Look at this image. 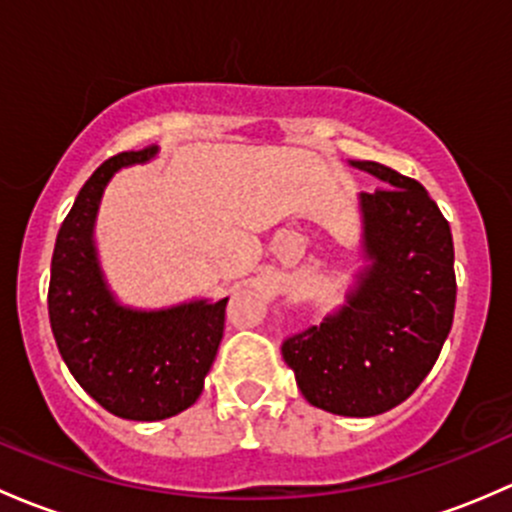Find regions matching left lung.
Wrapping results in <instances>:
<instances>
[{"instance_id": "1", "label": "left lung", "mask_w": 512, "mask_h": 512, "mask_svg": "<svg viewBox=\"0 0 512 512\" xmlns=\"http://www.w3.org/2000/svg\"><path fill=\"white\" fill-rule=\"evenodd\" d=\"M350 165L384 182L360 194L367 266L345 305L288 337L281 352L313 407L377 416L412 397L451 333L453 239L449 221L416 179L370 160Z\"/></svg>"}]
</instances>
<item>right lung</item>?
I'll list each match as a JSON object with an SVG mask.
<instances>
[{
  "label": "right lung",
  "instance_id": "1",
  "mask_svg": "<svg viewBox=\"0 0 512 512\" xmlns=\"http://www.w3.org/2000/svg\"><path fill=\"white\" fill-rule=\"evenodd\" d=\"M155 152H120L88 177L51 258L49 320L63 362L100 407L133 421L170 419L197 402L224 335L229 300L135 310L110 293L93 241L100 199L120 167L147 162Z\"/></svg>",
  "mask_w": 512,
  "mask_h": 512
}]
</instances>
